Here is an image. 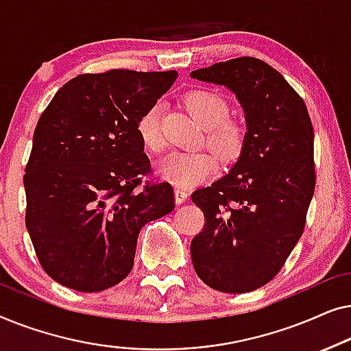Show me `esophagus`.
<instances>
[{"label": "esophagus", "instance_id": "34e87169", "mask_svg": "<svg viewBox=\"0 0 351 351\" xmlns=\"http://www.w3.org/2000/svg\"><path fill=\"white\" fill-rule=\"evenodd\" d=\"M186 198H189V191L180 189V186H177V189H176V201H177V203H179V204L185 203Z\"/></svg>", "mask_w": 351, "mask_h": 351}]
</instances>
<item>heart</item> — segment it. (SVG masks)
<instances>
[{
	"mask_svg": "<svg viewBox=\"0 0 351 351\" xmlns=\"http://www.w3.org/2000/svg\"><path fill=\"white\" fill-rule=\"evenodd\" d=\"M186 108L204 126V141L225 161H232L243 152L246 126L230 118V104L222 94L210 89H195L185 95ZM137 134L142 145L152 155L165 150L166 141L161 129V108L153 104L137 121ZM219 162L208 150L179 152L160 162L158 172L162 179L182 189H189L208 180L217 172Z\"/></svg>",
	"mask_w": 351,
	"mask_h": 351,
	"instance_id": "b5f03b06",
	"label": "heart"
}]
</instances>
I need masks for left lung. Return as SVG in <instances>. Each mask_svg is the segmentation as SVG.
<instances>
[{
  "label": "left lung",
  "mask_w": 351,
  "mask_h": 351,
  "mask_svg": "<svg viewBox=\"0 0 351 351\" xmlns=\"http://www.w3.org/2000/svg\"><path fill=\"white\" fill-rule=\"evenodd\" d=\"M190 75L233 90L247 126L232 171L191 193L204 214L203 232L190 244L191 261L215 291H256L278 275L304 233L316 184L308 110L280 71L256 57Z\"/></svg>",
  "instance_id": "obj_1"
}]
</instances>
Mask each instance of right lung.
<instances>
[{
	"label": "right lung",
	"instance_id": "add662e5",
	"mask_svg": "<svg viewBox=\"0 0 351 351\" xmlns=\"http://www.w3.org/2000/svg\"><path fill=\"white\" fill-rule=\"evenodd\" d=\"M177 71L84 73L57 90L38 119L23 185L25 225L43 270L59 285L99 292L134 265L142 227L174 209L152 174L137 121Z\"/></svg>",
	"mask_w": 351,
	"mask_h": 351
}]
</instances>
